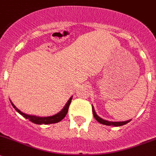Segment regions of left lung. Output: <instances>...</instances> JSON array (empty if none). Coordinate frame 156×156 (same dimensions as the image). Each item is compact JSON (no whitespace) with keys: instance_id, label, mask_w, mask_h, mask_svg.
Here are the masks:
<instances>
[{"instance_id":"obj_1","label":"left lung","mask_w":156,"mask_h":156,"mask_svg":"<svg viewBox=\"0 0 156 156\" xmlns=\"http://www.w3.org/2000/svg\"><path fill=\"white\" fill-rule=\"evenodd\" d=\"M92 111H93V114L94 116V118L96 119V120L98 122H99L101 124H104V125H107V126H123V125L126 124V123H129L131 120H126V121H120V122H113V121H108V120H106L102 119L101 117H100L99 116H98V114L96 113L95 112L94 108V107L92 106Z\"/></svg>"}]
</instances>
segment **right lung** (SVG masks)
Wrapping results in <instances>:
<instances>
[{"label":"right lung","mask_w":156,"mask_h":156,"mask_svg":"<svg viewBox=\"0 0 156 156\" xmlns=\"http://www.w3.org/2000/svg\"><path fill=\"white\" fill-rule=\"evenodd\" d=\"M72 97H71L61 111L58 112V113H56V114L53 115V116H33V115L26 114V113L21 112L19 109L16 108V106H15L11 101H10V103H11L13 108H14L15 110L20 113V114L22 115V116H23V117H25L26 119H28V120H30V121H31L32 123H36V124H40V125L52 124V123H58V122L61 121V120L64 118L65 116H66V114H67L68 113V110H69V105H70L71 102H72Z\"/></svg>","instance_id":"obj_1"}]
</instances>
